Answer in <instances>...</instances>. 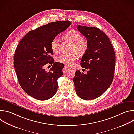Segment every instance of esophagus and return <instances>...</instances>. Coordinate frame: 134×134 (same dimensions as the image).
Returning a JSON list of instances; mask_svg holds the SVG:
<instances>
[{"instance_id": "esophagus-1", "label": "esophagus", "mask_w": 134, "mask_h": 134, "mask_svg": "<svg viewBox=\"0 0 134 134\" xmlns=\"http://www.w3.org/2000/svg\"><path fill=\"white\" fill-rule=\"evenodd\" d=\"M69 69H70V68H68L67 66H65V67H64V70H63V71L65 73V72H66L67 71H68V70H69Z\"/></svg>"}]
</instances>
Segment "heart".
Returning <instances> with one entry per match:
<instances>
[{
	"label": "heart",
	"mask_w": 134,
	"mask_h": 134,
	"mask_svg": "<svg viewBox=\"0 0 134 134\" xmlns=\"http://www.w3.org/2000/svg\"><path fill=\"white\" fill-rule=\"evenodd\" d=\"M63 37L65 40L72 43L71 51H75L81 55L84 54L87 51L88 47V43L86 40L82 39V35L77 31L71 30L66 33ZM50 47L53 52H58L59 47L58 38L54 37L51 40ZM77 58V53L72 52L69 54H62L57 57L56 60L58 63L63 64L67 66H70Z\"/></svg>",
	"instance_id": "heart-1"
}]
</instances>
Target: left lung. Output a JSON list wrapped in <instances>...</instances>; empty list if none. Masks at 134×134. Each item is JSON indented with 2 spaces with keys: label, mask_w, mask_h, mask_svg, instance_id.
I'll list each match as a JSON object with an SVG mask.
<instances>
[{
  "label": "left lung",
  "mask_w": 134,
  "mask_h": 134,
  "mask_svg": "<svg viewBox=\"0 0 134 134\" xmlns=\"http://www.w3.org/2000/svg\"><path fill=\"white\" fill-rule=\"evenodd\" d=\"M77 29L86 38L88 46L81 66L89 71L84 74L77 70L72 80L76 93L80 98L93 100L104 93L113 81L115 53L108 37L99 29L80 25Z\"/></svg>",
  "instance_id": "obj_1"
}]
</instances>
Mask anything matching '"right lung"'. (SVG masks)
<instances>
[{"instance_id": "1", "label": "right lung", "mask_w": 134, "mask_h": 134, "mask_svg": "<svg viewBox=\"0 0 134 134\" xmlns=\"http://www.w3.org/2000/svg\"><path fill=\"white\" fill-rule=\"evenodd\" d=\"M71 24L69 21L51 22L29 32L21 40L14 55V68L22 89L32 98L44 101L53 97L57 80L63 75V64L55 62L50 42ZM53 64L47 72L44 65Z\"/></svg>"}]
</instances>
